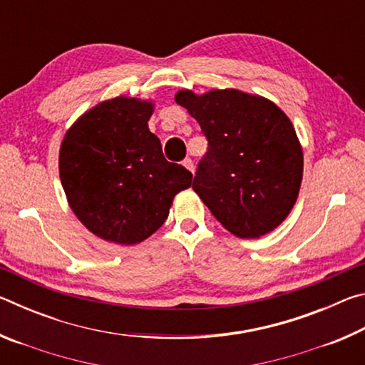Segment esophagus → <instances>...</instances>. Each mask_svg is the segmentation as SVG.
<instances>
[{"label":"esophagus","mask_w":365,"mask_h":365,"mask_svg":"<svg viewBox=\"0 0 365 365\" xmlns=\"http://www.w3.org/2000/svg\"><path fill=\"white\" fill-rule=\"evenodd\" d=\"M182 165H183V168H185V169H188V170L191 172V174H193V172H195V165H193V160H191L190 158H187V159H183V160H182Z\"/></svg>","instance_id":"obj_1"}]
</instances>
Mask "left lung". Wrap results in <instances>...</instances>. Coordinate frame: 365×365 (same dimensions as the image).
<instances>
[{
    "mask_svg": "<svg viewBox=\"0 0 365 365\" xmlns=\"http://www.w3.org/2000/svg\"><path fill=\"white\" fill-rule=\"evenodd\" d=\"M175 101L207 140L193 190L214 217L240 238L262 237L279 227L302 180V150L283 110L238 90L202 96L182 90Z\"/></svg>",
    "mask_w": 365,
    "mask_h": 365,
    "instance_id": "1",
    "label": "left lung"
}]
</instances>
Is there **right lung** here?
Listing matches in <instances>:
<instances>
[{
	"mask_svg": "<svg viewBox=\"0 0 365 365\" xmlns=\"http://www.w3.org/2000/svg\"><path fill=\"white\" fill-rule=\"evenodd\" d=\"M153 104L119 96L85 113L66 133L59 175L78 220L106 242L135 245L164 224L191 172L169 163L148 128Z\"/></svg>",
	"mask_w": 365,
	"mask_h": 365,
	"instance_id": "obj_1",
	"label": "right lung"
}]
</instances>
